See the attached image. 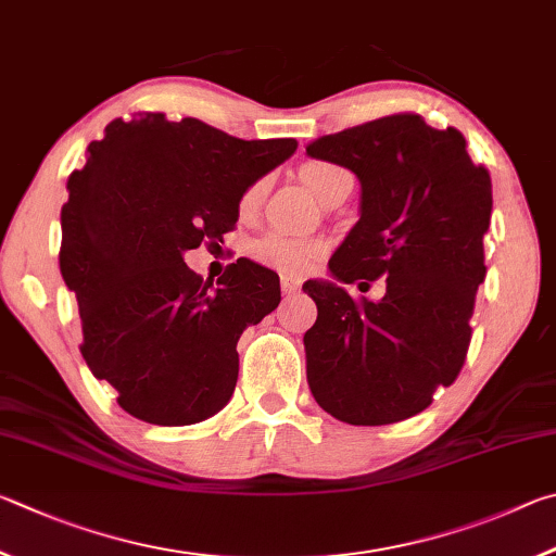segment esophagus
<instances>
[{
  "instance_id": "34e87169",
  "label": "esophagus",
  "mask_w": 556,
  "mask_h": 556,
  "mask_svg": "<svg viewBox=\"0 0 556 556\" xmlns=\"http://www.w3.org/2000/svg\"><path fill=\"white\" fill-rule=\"evenodd\" d=\"M280 290H283V295H295L300 290V280L293 276H283L280 278Z\"/></svg>"
}]
</instances>
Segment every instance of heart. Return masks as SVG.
Masks as SVG:
<instances>
[{"instance_id": "b5f03b06", "label": "heart", "mask_w": 556, "mask_h": 556, "mask_svg": "<svg viewBox=\"0 0 556 556\" xmlns=\"http://www.w3.org/2000/svg\"><path fill=\"white\" fill-rule=\"evenodd\" d=\"M344 173L346 170L339 168V165L325 161H309L300 168V178H303L307 188L325 202L329 190L334 188V182L342 178ZM263 194H266V180L251 182L239 200L241 214L256 212ZM323 251L325 247L319 241L288 237V233H268V237L253 243V258H256L261 266L283 273V276H305L307 270H313L319 256H323Z\"/></svg>"}]
</instances>
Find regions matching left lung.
Wrapping results in <instances>:
<instances>
[{"label": "left lung", "mask_w": 556, "mask_h": 556, "mask_svg": "<svg viewBox=\"0 0 556 556\" xmlns=\"http://www.w3.org/2000/svg\"><path fill=\"white\" fill-rule=\"evenodd\" d=\"M307 155L344 165L362 182V217L329 261L334 280L303 286L317 305L305 332L309 391L349 425L407 420L454 383L469 352L491 175L454 126L432 129L420 114L323 136ZM381 275L387 295L376 304L341 288Z\"/></svg>", "instance_id": "1"}]
</instances>
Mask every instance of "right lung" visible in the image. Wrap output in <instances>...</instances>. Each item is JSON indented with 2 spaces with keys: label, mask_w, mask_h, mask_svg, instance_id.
Instances as JSON below:
<instances>
[{
  "label": "right lung",
  "mask_w": 556,
  "mask_h": 556,
  "mask_svg": "<svg viewBox=\"0 0 556 556\" xmlns=\"http://www.w3.org/2000/svg\"><path fill=\"white\" fill-rule=\"evenodd\" d=\"M295 149L153 112L114 119L87 146L85 168L67 178L58 258L80 307L85 364L122 410L182 427L229 403L237 342L278 307V276L241 258L214 288L182 256L222 241L243 190Z\"/></svg>",
  "instance_id": "add662e5"
}]
</instances>
